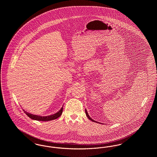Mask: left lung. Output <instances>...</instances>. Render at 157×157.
<instances>
[{"instance_id": "1", "label": "left lung", "mask_w": 157, "mask_h": 157, "mask_svg": "<svg viewBox=\"0 0 157 157\" xmlns=\"http://www.w3.org/2000/svg\"><path fill=\"white\" fill-rule=\"evenodd\" d=\"M85 113H86V115L87 116V117H88V118H89V119H90V121H93V122H97V121H95V120H92V118L90 117V115H88V112H87L86 109H85Z\"/></svg>"}]
</instances>
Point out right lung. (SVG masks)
Listing matches in <instances>:
<instances>
[{"label":"right lung","instance_id":"1","mask_svg":"<svg viewBox=\"0 0 157 157\" xmlns=\"http://www.w3.org/2000/svg\"><path fill=\"white\" fill-rule=\"evenodd\" d=\"M23 111L26 114V115H28L30 118L32 120L42 121H48L55 120V119H57L58 118H59L63 111V107H62L59 111H58L56 113H55L53 115H49V116H44V117H42L40 115H33V114H32L29 112L25 111V110H23Z\"/></svg>","mask_w":157,"mask_h":157}]
</instances>
